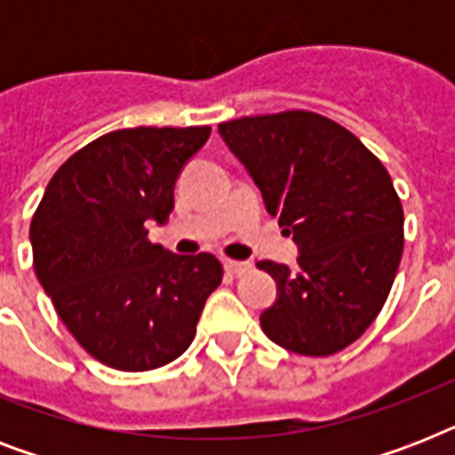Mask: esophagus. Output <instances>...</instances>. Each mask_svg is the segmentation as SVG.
Returning a JSON list of instances; mask_svg holds the SVG:
<instances>
[{
    "instance_id": "esophagus-1",
    "label": "esophagus",
    "mask_w": 455,
    "mask_h": 455,
    "mask_svg": "<svg viewBox=\"0 0 455 455\" xmlns=\"http://www.w3.org/2000/svg\"><path fill=\"white\" fill-rule=\"evenodd\" d=\"M224 269H227L228 274H234V276H241V274H245V271L250 269V264L235 262V259H224Z\"/></svg>"
}]
</instances>
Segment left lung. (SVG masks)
<instances>
[{
    "label": "left lung",
    "instance_id": "left-lung-1",
    "mask_svg": "<svg viewBox=\"0 0 455 455\" xmlns=\"http://www.w3.org/2000/svg\"><path fill=\"white\" fill-rule=\"evenodd\" d=\"M220 134L299 248L295 271L259 262L278 285L262 331L302 356L345 349L380 314L402 262L403 210L385 164L311 110L241 117Z\"/></svg>",
    "mask_w": 455,
    "mask_h": 455
}]
</instances>
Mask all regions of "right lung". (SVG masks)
Listing matches in <instances>:
<instances>
[{
	"label": "right lung",
	"mask_w": 455,
	"mask_h": 455,
	"mask_svg": "<svg viewBox=\"0 0 455 455\" xmlns=\"http://www.w3.org/2000/svg\"><path fill=\"white\" fill-rule=\"evenodd\" d=\"M210 127H134L94 139L60 164L30 221L32 267L87 354L117 371H153L188 349L221 283L210 252L174 255L148 241L174 181Z\"/></svg>",
	"instance_id": "add662e5"
}]
</instances>
